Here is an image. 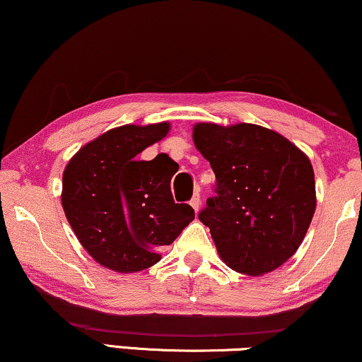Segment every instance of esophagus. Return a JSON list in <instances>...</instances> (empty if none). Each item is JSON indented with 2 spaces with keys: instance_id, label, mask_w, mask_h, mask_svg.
Here are the masks:
<instances>
[{
  "instance_id": "1",
  "label": "esophagus",
  "mask_w": 362,
  "mask_h": 362,
  "mask_svg": "<svg viewBox=\"0 0 362 362\" xmlns=\"http://www.w3.org/2000/svg\"><path fill=\"white\" fill-rule=\"evenodd\" d=\"M189 204L192 206V209H194V211H198V209H199V206H201L199 194H194V196H192V199L189 201Z\"/></svg>"
}]
</instances>
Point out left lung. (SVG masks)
I'll return each mask as SVG.
<instances>
[{"label": "left lung", "instance_id": "obj_1", "mask_svg": "<svg viewBox=\"0 0 362 362\" xmlns=\"http://www.w3.org/2000/svg\"><path fill=\"white\" fill-rule=\"evenodd\" d=\"M192 139L216 176V194L198 216L223 261L250 276L284 264L303 243L316 209L306 154L274 131L247 123H199Z\"/></svg>", "mask_w": 362, "mask_h": 362}]
</instances>
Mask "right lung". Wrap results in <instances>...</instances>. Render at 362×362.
<instances>
[{"instance_id": "1", "label": "right lung", "mask_w": 362, "mask_h": 362, "mask_svg": "<svg viewBox=\"0 0 362 362\" xmlns=\"http://www.w3.org/2000/svg\"><path fill=\"white\" fill-rule=\"evenodd\" d=\"M168 131V123L111 129L79 149L64 170L61 203L74 234L100 264L118 273L156 264L158 251L194 219L189 204L173 199L177 163L164 153L138 159Z\"/></svg>"}]
</instances>
